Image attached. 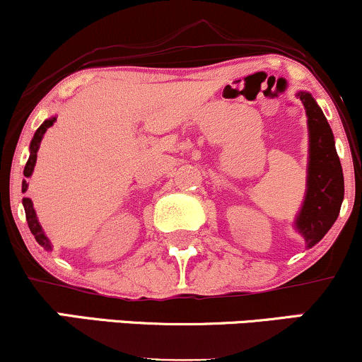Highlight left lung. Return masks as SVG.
Segmentation results:
<instances>
[{"instance_id":"8db88e82","label":"left lung","mask_w":362,"mask_h":362,"mask_svg":"<svg viewBox=\"0 0 362 362\" xmlns=\"http://www.w3.org/2000/svg\"><path fill=\"white\" fill-rule=\"evenodd\" d=\"M308 115L310 165L308 192L296 219L308 248L317 245L335 223L344 201V173L325 115L306 91L298 93Z\"/></svg>"}]
</instances>
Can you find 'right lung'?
<instances>
[{"label": "right lung", "mask_w": 362, "mask_h": 362, "mask_svg": "<svg viewBox=\"0 0 362 362\" xmlns=\"http://www.w3.org/2000/svg\"><path fill=\"white\" fill-rule=\"evenodd\" d=\"M54 122H56V117L47 119L42 124V126H40L35 131L34 139H32V143H30V156H28V161H27V165H25V170H23V175L25 177H30L32 172H34L35 161H37V151H39L40 141H42V136L45 134V131H47V129L51 127V126H54ZM27 187H28V184L23 180V184H22L23 192H25V190H27ZM23 207H25V216H27L28 228H30L32 235L35 236L37 243L42 245L45 250H51V243H49L47 236L44 235L42 226H40L39 221H37V214H35V211H34V204H32V201L28 197H23Z\"/></svg>", "instance_id": "add662e5"}]
</instances>
